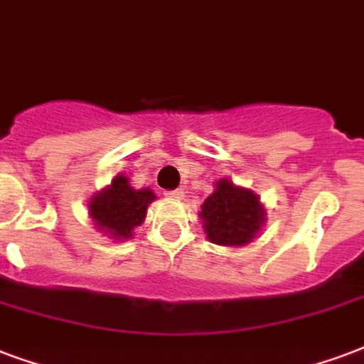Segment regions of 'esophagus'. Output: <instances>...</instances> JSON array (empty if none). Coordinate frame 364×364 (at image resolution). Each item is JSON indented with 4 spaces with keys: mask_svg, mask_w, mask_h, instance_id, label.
I'll list each match as a JSON object with an SVG mask.
<instances>
[{
    "mask_svg": "<svg viewBox=\"0 0 364 364\" xmlns=\"http://www.w3.org/2000/svg\"><path fill=\"white\" fill-rule=\"evenodd\" d=\"M166 198L182 199V198H184V190H182V188H176V190H168V192H166Z\"/></svg>",
    "mask_w": 364,
    "mask_h": 364,
    "instance_id": "34e87169",
    "label": "esophagus"
}]
</instances>
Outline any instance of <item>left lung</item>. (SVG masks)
Instances as JSON below:
<instances>
[{"instance_id": "8db88e82", "label": "left lung", "mask_w": 364, "mask_h": 364, "mask_svg": "<svg viewBox=\"0 0 364 364\" xmlns=\"http://www.w3.org/2000/svg\"><path fill=\"white\" fill-rule=\"evenodd\" d=\"M199 217L207 237L218 245L250 244L264 220L263 205L255 193L218 180L217 190L205 199Z\"/></svg>"}]
</instances>
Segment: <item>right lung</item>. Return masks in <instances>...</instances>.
Returning <instances> with one entry per match:
<instances>
[{
	"mask_svg": "<svg viewBox=\"0 0 364 364\" xmlns=\"http://www.w3.org/2000/svg\"><path fill=\"white\" fill-rule=\"evenodd\" d=\"M155 199L151 190H134L124 176H117L107 190L95 193L90 201V217L111 237H130L144 223L147 205Z\"/></svg>",
	"mask_w": 364,
	"mask_h": 364,
	"instance_id": "1",
	"label": "right lung"
}]
</instances>
